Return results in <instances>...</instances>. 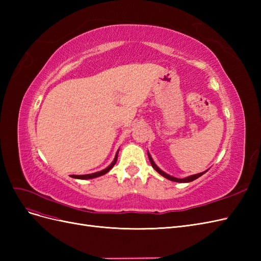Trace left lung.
I'll use <instances>...</instances> for the list:
<instances>
[{
    "label": "left lung",
    "instance_id": "1",
    "mask_svg": "<svg viewBox=\"0 0 261 261\" xmlns=\"http://www.w3.org/2000/svg\"><path fill=\"white\" fill-rule=\"evenodd\" d=\"M148 158H149V161H150V163H151V165H152V168L159 173V174H161L163 177H165V178H168V179H170V180H173V181H177V183H189V181H193V180H195L196 178H198V177H200L202 174H204V173H206L207 171H204V172H201V173H198V174H195V175H191V176H187V177H185V178H177V177H174V176H171V175H169V174H167V173L165 172H163L162 170H160L159 168L156 167V164L153 162V160H152V158H151V155L149 154V152H148Z\"/></svg>",
    "mask_w": 261,
    "mask_h": 261
}]
</instances>
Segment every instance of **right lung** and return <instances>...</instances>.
I'll return each instance as SVG.
<instances>
[{"label":"right lung","instance_id":"add662e5","mask_svg":"<svg viewBox=\"0 0 261 261\" xmlns=\"http://www.w3.org/2000/svg\"><path fill=\"white\" fill-rule=\"evenodd\" d=\"M117 153H118V151H117ZM117 153H116V155H115V158H114L113 162H112L111 164H110L107 169L102 170V171H100V172L92 173V174H85V175H73L72 177H74V178H78V179H90V178H94V177H98V176H101V175H105V174H107V173H108L110 170H111V169L114 167V164L116 163V161H117Z\"/></svg>","mask_w":261,"mask_h":261}]
</instances>
